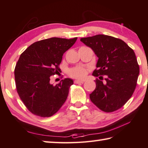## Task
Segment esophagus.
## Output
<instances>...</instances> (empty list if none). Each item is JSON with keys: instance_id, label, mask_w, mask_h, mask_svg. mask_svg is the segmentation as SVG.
<instances>
[{"instance_id": "34e87169", "label": "esophagus", "mask_w": 148, "mask_h": 148, "mask_svg": "<svg viewBox=\"0 0 148 148\" xmlns=\"http://www.w3.org/2000/svg\"><path fill=\"white\" fill-rule=\"evenodd\" d=\"M84 82V81H83V80H79V79H76L74 81L75 84H83Z\"/></svg>"}]
</instances>
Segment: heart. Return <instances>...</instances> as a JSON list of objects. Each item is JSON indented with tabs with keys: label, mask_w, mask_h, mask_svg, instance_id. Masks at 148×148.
Instances as JSON below:
<instances>
[{
	"label": "heart",
	"mask_w": 148,
	"mask_h": 148,
	"mask_svg": "<svg viewBox=\"0 0 148 148\" xmlns=\"http://www.w3.org/2000/svg\"><path fill=\"white\" fill-rule=\"evenodd\" d=\"M89 70L84 67H74L69 71V75L72 77L77 79H84L87 76Z\"/></svg>",
	"instance_id": "obj_1"
}]
</instances>
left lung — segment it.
I'll list each match as a JSON object with an SVG mask.
<instances>
[{
  "label": "left lung",
  "instance_id": "left-lung-1",
  "mask_svg": "<svg viewBox=\"0 0 148 148\" xmlns=\"http://www.w3.org/2000/svg\"><path fill=\"white\" fill-rule=\"evenodd\" d=\"M80 41L98 57L92 72L96 88L89 95L91 102L104 112L116 111L132 97L139 75V65L133 49L122 40L104 34L82 38ZM105 75V82L102 75Z\"/></svg>",
  "mask_w": 148,
  "mask_h": 148
}]
</instances>
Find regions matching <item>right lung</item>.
<instances>
[{
    "label": "right lung",
    "mask_w": 148,
    "mask_h": 148,
    "mask_svg": "<svg viewBox=\"0 0 148 148\" xmlns=\"http://www.w3.org/2000/svg\"><path fill=\"white\" fill-rule=\"evenodd\" d=\"M77 38L42 40L21 54L14 70L17 92L32 114L42 117L52 116L66 101L73 80L64 78L53 86L50 84V77L61 71L62 56Z\"/></svg>",
    "instance_id": "1"
}]
</instances>
